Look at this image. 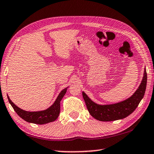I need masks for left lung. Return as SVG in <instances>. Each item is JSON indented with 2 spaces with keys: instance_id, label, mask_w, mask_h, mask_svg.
Returning a JSON list of instances; mask_svg holds the SVG:
<instances>
[{
  "instance_id": "obj_1",
  "label": "left lung",
  "mask_w": 154,
  "mask_h": 154,
  "mask_svg": "<svg viewBox=\"0 0 154 154\" xmlns=\"http://www.w3.org/2000/svg\"><path fill=\"white\" fill-rule=\"evenodd\" d=\"M147 72L145 68L141 83L134 93L126 100L109 105L97 104L82 92L87 109L94 118L98 121L111 122L126 118L133 112L144 96L147 86Z\"/></svg>"
}]
</instances>
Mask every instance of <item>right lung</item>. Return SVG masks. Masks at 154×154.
Instances as JSON below:
<instances>
[{
	"instance_id": "obj_1",
	"label": "right lung",
	"mask_w": 154,
	"mask_h": 154,
	"mask_svg": "<svg viewBox=\"0 0 154 154\" xmlns=\"http://www.w3.org/2000/svg\"><path fill=\"white\" fill-rule=\"evenodd\" d=\"M69 87L65 88L62 90L56 98L54 103L45 110L38 111H27L20 109L12 102L9 96L7 95L8 100L11 104L14 111L21 118L29 123L36 124H45L55 121L58 118L60 111V101L66 94Z\"/></svg>"
}]
</instances>
